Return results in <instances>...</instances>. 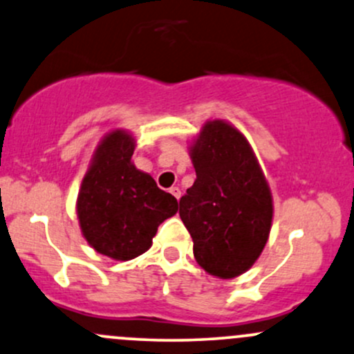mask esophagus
<instances>
[{"label":"esophagus","instance_id":"esophagus-1","mask_svg":"<svg viewBox=\"0 0 354 354\" xmlns=\"http://www.w3.org/2000/svg\"><path fill=\"white\" fill-rule=\"evenodd\" d=\"M169 193H171L176 200H180L181 198V189L178 188V186H171V188H169Z\"/></svg>","mask_w":354,"mask_h":354}]
</instances>
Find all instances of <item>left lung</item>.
Returning <instances> with one entry per match:
<instances>
[{
  "label": "left lung",
  "mask_w": 354,
  "mask_h": 354,
  "mask_svg": "<svg viewBox=\"0 0 354 354\" xmlns=\"http://www.w3.org/2000/svg\"><path fill=\"white\" fill-rule=\"evenodd\" d=\"M196 180L180 200L198 265L230 279L253 266L271 230L273 200L246 138L209 121L191 146Z\"/></svg>",
  "instance_id": "obj_1"
}]
</instances>
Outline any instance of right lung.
Returning a JSON list of instances; mask_svg holds the SVG:
<instances>
[{
    "label": "right lung",
    "mask_w": 354,
    "mask_h": 354,
    "mask_svg": "<svg viewBox=\"0 0 354 354\" xmlns=\"http://www.w3.org/2000/svg\"><path fill=\"white\" fill-rule=\"evenodd\" d=\"M135 140L116 129L101 141L78 194L80 226L96 251L133 259L149 250L158 226L178 211L173 194L131 163Z\"/></svg>",
    "instance_id": "add662e5"
}]
</instances>
